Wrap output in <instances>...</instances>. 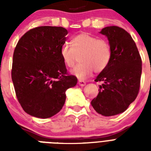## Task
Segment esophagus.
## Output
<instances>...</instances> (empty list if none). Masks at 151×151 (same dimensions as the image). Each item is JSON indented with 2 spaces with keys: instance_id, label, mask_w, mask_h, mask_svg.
<instances>
[{
  "instance_id": "34e87169",
  "label": "esophagus",
  "mask_w": 151,
  "mask_h": 151,
  "mask_svg": "<svg viewBox=\"0 0 151 151\" xmlns=\"http://www.w3.org/2000/svg\"><path fill=\"white\" fill-rule=\"evenodd\" d=\"M78 85H80V86H81V87H83V86H85V85H86V82H85V81L79 80L78 81Z\"/></svg>"
}]
</instances>
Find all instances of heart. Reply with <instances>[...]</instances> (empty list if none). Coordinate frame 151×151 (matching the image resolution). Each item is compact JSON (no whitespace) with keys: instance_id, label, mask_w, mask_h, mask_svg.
<instances>
[{"instance_id":"1","label":"heart","mask_w":151,"mask_h":151,"mask_svg":"<svg viewBox=\"0 0 151 151\" xmlns=\"http://www.w3.org/2000/svg\"><path fill=\"white\" fill-rule=\"evenodd\" d=\"M70 45H63L60 48V56L65 66L72 68L80 56L81 63L71 73L80 79L88 78L93 70L99 73L108 66L112 57L111 47L107 41L87 33L76 35Z\"/></svg>"}]
</instances>
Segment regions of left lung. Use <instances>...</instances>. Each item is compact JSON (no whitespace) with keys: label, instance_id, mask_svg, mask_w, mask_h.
<instances>
[{"label":"left lung","instance_id":"left-lung-1","mask_svg":"<svg viewBox=\"0 0 151 151\" xmlns=\"http://www.w3.org/2000/svg\"><path fill=\"white\" fill-rule=\"evenodd\" d=\"M100 34L107 37L112 57L106 68L95 81H102L99 94L92 100V107L106 117L127 110L139 91L142 59L131 35L119 27L103 28Z\"/></svg>","mask_w":151,"mask_h":151}]
</instances>
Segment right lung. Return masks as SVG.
<instances>
[{"mask_svg":"<svg viewBox=\"0 0 151 151\" xmlns=\"http://www.w3.org/2000/svg\"><path fill=\"white\" fill-rule=\"evenodd\" d=\"M67 29L44 26L29 29L14 51L12 79L20 105L28 114L48 118L59 113L66 91L77 85L60 56Z\"/></svg>","mask_w":151,"mask_h":151,"instance_id":"add662e5","label":"right lung"}]
</instances>
